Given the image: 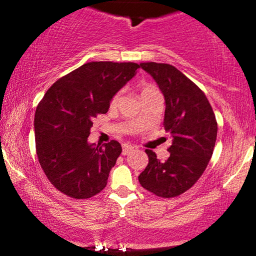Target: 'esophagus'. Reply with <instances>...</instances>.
Listing matches in <instances>:
<instances>
[{
	"label": "esophagus",
	"instance_id": "1",
	"mask_svg": "<svg viewBox=\"0 0 256 256\" xmlns=\"http://www.w3.org/2000/svg\"><path fill=\"white\" fill-rule=\"evenodd\" d=\"M132 150H134V146H130V144H124V146H122V154L124 156L129 154Z\"/></svg>",
	"mask_w": 256,
	"mask_h": 256
}]
</instances>
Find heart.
<instances>
[{"label": "heart", "instance_id": "b5f03b06", "mask_svg": "<svg viewBox=\"0 0 256 256\" xmlns=\"http://www.w3.org/2000/svg\"><path fill=\"white\" fill-rule=\"evenodd\" d=\"M152 91H158V90L154 86H152V85H146V86L143 88L142 94H148V92H152ZM120 94H121L120 92H118L116 94H114L112 100H110V104H112V105H116V104L118 102V100H119V98H120Z\"/></svg>", "mask_w": 256, "mask_h": 256}]
</instances>
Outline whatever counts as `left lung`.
Instances as JSON below:
<instances>
[{
	"label": "left lung",
	"mask_w": 256,
	"mask_h": 256,
	"mask_svg": "<svg viewBox=\"0 0 256 256\" xmlns=\"http://www.w3.org/2000/svg\"><path fill=\"white\" fill-rule=\"evenodd\" d=\"M140 66L164 94V128L172 136V146L165 162L146 150L149 164L138 181L159 198H176L194 186L208 166L217 137L216 116L204 92L176 66L156 62Z\"/></svg>",
	"instance_id": "8db88e82"
}]
</instances>
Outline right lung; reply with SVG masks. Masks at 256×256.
Listing matches in <instances>:
<instances>
[{
	"instance_id": "add662e5",
	"label": "right lung",
	"mask_w": 256,
	"mask_h": 256,
	"mask_svg": "<svg viewBox=\"0 0 256 256\" xmlns=\"http://www.w3.org/2000/svg\"><path fill=\"white\" fill-rule=\"evenodd\" d=\"M138 68L134 62H88L58 78L36 106V156L47 179L66 196L90 198L106 187L122 148L114 140L88 143L92 119L107 113Z\"/></svg>"
}]
</instances>
